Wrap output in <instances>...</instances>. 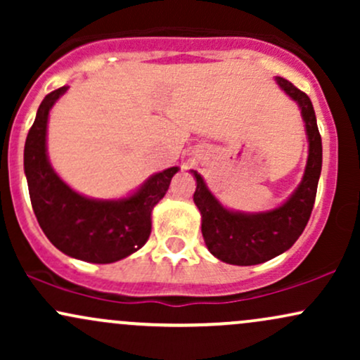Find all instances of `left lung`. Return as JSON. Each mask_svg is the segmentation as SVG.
<instances>
[{
  "instance_id": "8db88e82",
  "label": "left lung",
  "mask_w": 360,
  "mask_h": 360,
  "mask_svg": "<svg viewBox=\"0 0 360 360\" xmlns=\"http://www.w3.org/2000/svg\"><path fill=\"white\" fill-rule=\"evenodd\" d=\"M276 82L298 105L308 139V159L298 188L278 208L259 213L235 212L223 206L206 186L203 176L191 171L196 179L194 205L201 213L205 243L221 262L233 266H255L291 249L303 233L315 205L321 172V137L311 100L284 77Z\"/></svg>"
}]
</instances>
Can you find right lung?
I'll list each match as a JSON object with an SVG mask.
<instances>
[{"label":"right lung","mask_w":360,"mask_h":360,"mask_svg":"<svg viewBox=\"0 0 360 360\" xmlns=\"http://www.w3.org/2000/svg\"><path fill=\"white\" fill-rule=\"evenodd\" d=\"M69 86L40 103L27 135L23 167L40 229L60 252L93 264H111L142 249L152 230V210L167 193L179 167L155 172L118 200H96L74 189L53 171L47 154L49 113Z\"/></svg>","instance_id":"1"}]
</instances>
